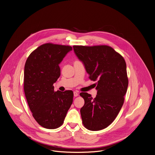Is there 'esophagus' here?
Wrapping results in <instances>:
<instances>
[{
  "label": "esophagus",
  "mask_w": 155,
  "mask_h": 155,
  "mask_svg": "<svg viewBox=\"0 0 155 155\" xmlns=\"http://www.w3.org/2000/svg\"><path fill=\"white\" fill-rule=\"evenodd\" d=\"M78 93L77 92H76V91H74V97H77L78 95Z\"/></svg>",
  "instance_id": "1"
}]
</instances>
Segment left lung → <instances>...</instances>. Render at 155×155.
I'll return each mask as SVG.
<instances>
[{
  "instance_id": "obj_1",
  "label": "left lung",
  "mask_w": 155,
  "mask_h": 155,
  "mask_svg": "<svg viewBox=\"0 0 155 155\" xmlns=\"http://www.w3.org/2000/svg\"><path fill=\"white\" fill-rule=\"evenodd\" d=\"M74 50L85 67L89 79L97 81L93 98L87 92L80 94L84 100L80 110L85 128L98 131L108 127L118 115L128 85L126 63L111 47L74 45Z\"/></svg>"
}]
</instances>
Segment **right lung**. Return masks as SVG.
I'll return each mask as SVG.
<instances>
[{"label":"right lung","mask_w":155,"mask_h":155,"mask_svg":"<svg viewBox=\"0 0 155 155\" xmlns=\"http://www.w3.org/2000/svg\"><path fill=\"white\" fill-rule=\"evenodd\" d=\"M72 50L71 46L46 43L33 51L26 61L25 97L33 117L45 128L61 126L73 102L72 91L55 92L53 86L60 76V63Z\"/></svg>","instance_id":"obj_1"}]
</instances>
